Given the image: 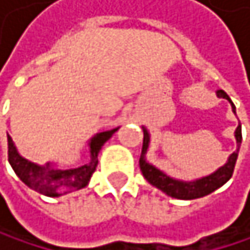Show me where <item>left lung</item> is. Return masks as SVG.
I'll use <instances>...</instances> for the list:
<instances>
[{"label": "left lung", "mask_w": 250, "mask_h": 250, "mask_svg": "<svg viewBox=\"0 0 250 250\" xmlns=\"http://www.w3.org/2000/svg\"><path fill=\"white\" fill-rule=\"evenodd\" d=\"M216 94L220 99H227L231 103L232 112L235 114V106L231 102L229 96L224 90H219ZM142 132H144V142H142V151H141V157H139V168L142 171V175L146 177V180L151 186L157 188L159 190H162L163 193H167L171 198H177V199L203 198V196L210 195L211 192L217 190L219 188H222L232 177L234 167H235V162L238 157V150H240V146H242V124L240 123L234 132V138H235V144H237L235 151L228 156L227 162L222 167H219L216 171H213L208 175L199 177L195 180L174 178V177L168 175L167 172H163L162 169H159L157 167H154L153 163H150L147 160V151H148L150 142H151V135H150L148 129L144 126H142Z\"/></svg>", "instance_id": "left-lung-1"}]
</instances>
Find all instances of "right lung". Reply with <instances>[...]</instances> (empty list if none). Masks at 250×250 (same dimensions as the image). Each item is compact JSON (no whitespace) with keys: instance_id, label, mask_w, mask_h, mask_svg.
Here are the masks:
<instances>
[{"instance_id":"1","label":"right lung","mask_w":250,"mask_h":250,"mask_svg":"<svg viewBox=\"0 0 250 250\" xmlns=\"http://www.w3.org/2000/svg\"><path fill=\"white\" fill-rule=\"evenodd\" d=\"M120 127L104 130L93 135L88 139V153L90 159L87 163L70 169H62L57 163L47 162L44 165H37V163L25 159L18 151V147L10 135H7L8 142V163L12 165L16 175L22 180L30 189L51 198H58L73 190H79L85 186H88L90 178L97 167V156L102 147L112 138V135Z\"/></svg>"}]
</instances>
